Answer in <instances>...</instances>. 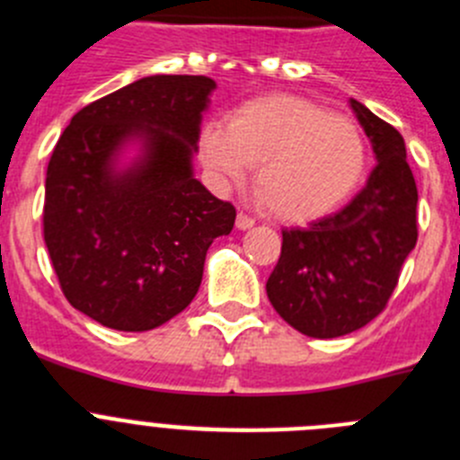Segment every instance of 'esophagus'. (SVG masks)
<instances>
[{
	"instance_id": "esophagus-1",
	"label": "esophagus",
	"mask_w": 460,
	"mask_h": 460,
	"mask_svg": "<svg viewBox=\"0 0 460 460\" xmlns=\"http://www.w3.org/2000/svg\"><path fill=\"white\" fill-rule=\"evenodd\" d=\"M255 221L249 217V214H243V211H239L237 214V227L239 230H249V227H253Z\"/></svg>"
}]
</instances>
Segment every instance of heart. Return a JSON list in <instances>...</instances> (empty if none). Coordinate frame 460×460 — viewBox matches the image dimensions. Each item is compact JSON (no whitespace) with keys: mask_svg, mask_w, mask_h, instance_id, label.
Segmentation results:
<instances>
[{"mask_svg":"<svg viewBox=\"0 0 460 460\" xmlns=\"http://www.w3.org/2000/svg\"><path fill=\"white\" fill-rule=\"evenodd\" d=\"M198 147L211 184L221 190L243 186L260 165L255 189L267 209L288 223L327 217L350 198L367 168L357 124L286 93L239 105L227 128L205 124Z\"/></svg>","mask_w":460,"mask_h":460,"instance_id":"obj_1","label":"heart"}]
</instances>
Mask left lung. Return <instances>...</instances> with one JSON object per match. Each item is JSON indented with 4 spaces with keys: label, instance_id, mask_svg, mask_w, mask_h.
<instances>
[{
    "label": "left lung",
    "instance_id": "obj_1",
    "mask_svg": "<svg viewBox=\"0 0 460 460\" xmlns=\"http://www.w3.org/2000/svg\"><path fill=\"white\" fill-rule=\"evenodd\" d=\"M377 165L336 214L283 230L267 296L280 318L311 339L352 334L380 315L417 243V184L403 136L350 99Z\"/></svg>",
    "mask_w": 460,
    "mask_h": 460
}]
</instances>
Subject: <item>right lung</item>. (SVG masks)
<instances>
[{"mask_svg":"<svg viewBox=\"0 0 460 460\" xmlns=\"http://www.w3.org/2000/svg\"><path fill=\"white\" fill-rule=\"evenodd\" d=\"M214 89L205 75H147L84 105L57 140L43 239L68 304L103 327L147 332L184 311L207 249L233 230L234 207L193 177Z\"/></svg>","mask_w":460,"mask_h":460,"instance_id":"add662e5","label":"right lung"}]
</instances>
